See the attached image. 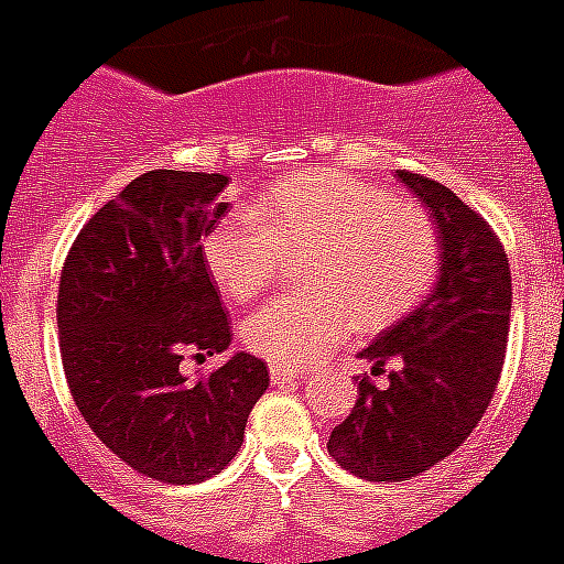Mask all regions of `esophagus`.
<instances>
[{
  "mask_svg": "<svg viewBox=\"0 0 564 564\" xmlns=\"http://www.w3.org/2000/svg\"><path fill=\"white\" fill-rule=\"evenodd\" d=\"M269 377H272V386H286V382H295L297 377H304L301 370L283 368V365H269Z\"/></svg>",
  "mask_w": 564,
  "mask_h": 564,
  "instance_id": "1",
  "label": "esophagus"
}]
</instances>
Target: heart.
I'll list each match as a JSON object with an SVG mask.
<instances>
[{"mask_svg":"<svg viewBox=\"0 0 564 564\" xmlns=\"http://www.w3.org/2000/svg\"><path fill=\"white\" fill-rule=\"evenodd\" d=\"M310 254L306 292L274 295L242 322L251 354L306 368L354 329H382L414 310L437 272V231L423 208L333 167L274 182L254 214L203 240L208 272L231 301L267 290L278 260Z\"/></svg>","mask_w":564,"mask_h":564,"instance_id":"b5f03b06","label":"heart"}]
</instances>
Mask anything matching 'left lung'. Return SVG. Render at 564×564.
I'll use <instances>...</instances> for the list:
<instances>
[{"mask_svg": "<svg viewBox=\"0 0 564 564\" xmlns=\"http://www.w3.org/2000/svg\"><path fill=\"white\" fill-rule=\"evenodd\" d=\"M437 228L432 292L359 350L370 373L393 361L388 386L359 379V400L329 434V455L365 480H409L473 434L496 393L510 333L512 281L505 246L441 182L400 171Z\"/></svg>", "mask_w": 564, "mask_h": 564, "instance_id": "8db88e82", "label": "left lung"}]
</instances>
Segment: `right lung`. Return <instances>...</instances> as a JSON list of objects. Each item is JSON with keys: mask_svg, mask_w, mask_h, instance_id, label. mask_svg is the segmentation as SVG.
Instances as JSON below:
<instances>
[{"mask_svg": "<svg viewBox=\"0 0 564 564\" xmlns=\"http://www.w3.org/2000/svg\"><path fill=\"white\" fill-rule=\"evenodd\" d=\"M228 176L150 171L77 235L59 274V354L77 411L135 473L199 484L237 455L267 361L237 350L210 377L178 365L226 354L228 315L203 237L228 214Z\"/></svg>", "mask_w": 564, "mask_h": 564, "instance_id": "right-lung-1", "label": "right lung"}]
</instances>
